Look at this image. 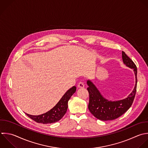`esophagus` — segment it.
I'll return each mask as SVG.
<instances>
[{
	"instance_id": "34e87169",
	"label": "esophagus",
	"mask_w": 148,
	"mask_h": 148,
	"mask_svg": "<svg viewBox=\"0 0 148 148\" xmlns=\"http://www.w3.org/2000/svg\"><path fill=\"white\" fill-rule=\"evenodd\" d=\"M77 87H78L79 88H84V83H83V82H79V83H78Z\"/></svg>"
}]
</instances>
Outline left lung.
<instances>
[{
    "label": "left lung",
    "mask_w": 148,
    "mask_h": 148,
    "mask_svg": "<svg viewBox=\"0 0 148 148\" xmlns=\"http://www.w3.org/2000/svg\"><path fill=\"white\" fill-rule=\"evenodd\" d=\"M122 58L124 64L133 69L135 76V85L132 92L127 98L118 101H109L104 98L95 85L90 80L87 82L89 93L88 109L91 113L99 120L107 121L116 119L123 114L132 105L136 91L137 68L134 62L122 51Z\"/></svg>",
    "instance_id": "left-lung-1"
}]
</instances>
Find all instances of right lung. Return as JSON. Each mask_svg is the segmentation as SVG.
<instances>
[{"label":"right lung","instance_id":"obj_1","mask_svg":"<svg viewBox=\"0 0 148 148\" xmlns=\"http://www.w3.org/2000/svg\"><path fill=\"white\" fill-rule=\"evenodd\" d=\"M76 90V87L75 86L71 88L65 92L53 108L44 114L38 116L26 114L29 117L37 123H41L43 124L56 123L59 121L65 115L68 109V101L71 96L75 92Z\"/></svg>","mask_w":148,"mask_h":148}]
</instances>
